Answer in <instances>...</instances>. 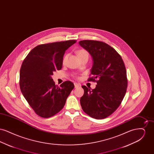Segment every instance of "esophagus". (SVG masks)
<instances>
[{
    "instance_id": "34e87169",
    "label": "esophagus",
    "mask_w": 154,
    "mask_h": 154,
    "mask_svg": "<svg viewBox=\"0 0 154 154\" xmlns=\"http://www.w3.org/2000/svg\"><path fill=\"white\" fill-rule=\"evenodd\" d=\"M74 87H75V88H77V87H80V84H78V83H77V82H74Z\"/></svg>"
}]
</instances>
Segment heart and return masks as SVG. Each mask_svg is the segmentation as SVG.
<instances>
[{
    "label": "heart",
    "mask_w": 154,
    "mask_h": 154,
    "mask_svg": "<svg viewBox=\"0 0 154 154\" xmlns=\"http://www.w3.org/2000/svg\"><path fill=\"white\" fill-rule=\"evenodd\" d=\"M77 55H78V57H79V58L80 59H81L84 58V57H87V58H88L89 57V53H88V52L87 50H85L84 49H81V50H79L77 51ZM67 57V55H66L63 57V58L62 63L63 64L66 62Z\"/></svg>",
    "instance_id": "b5f03b06"
}]
</instances>
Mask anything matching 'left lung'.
Returning a JSON list of instances; mask_svg holds the SVG:
<instances>
[{"instance_id":"obj_1","label":"left lung","mask_w":154,"mask_h":154,"mask_svg":"<svg viewBox=\"0 0 154 154\" xmlns=\"http://www.w3.org/2000/svg\"><path fill=\"white\" fill-rule=\"evenodd\" d=\"M79 44L93 58L89 75L92 76L88 81L97 83L94 89L82 86L81 107L91 117L106 118L117 109L125 95L128 79L124 62L114 48L103 42L85 40Z\"/></svg>"}]
</instances>
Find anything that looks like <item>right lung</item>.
<instances>
[{
    "instance_id": "add662e5",
    "label": "right lung",
    "mask_w": 154,
    "mask_h": 154,
    "mask_svg": "<svg viewBox=\"0 0 154 154\" xmlns=\"http://www.w3.org/2000/svg\"><path fill=\"white\" fill-rule=\"evenodd\" d=\"M75 40L40 44L24 59L20 73V87L23 95L37 116H54L62 110L74 88L70 81L59 87L52 79L53 72L62 67L65 51Z\"/></svg>"
}]
</instances>
